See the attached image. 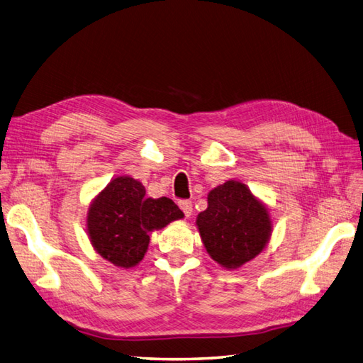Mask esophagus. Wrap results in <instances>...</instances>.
<instances>
[{"mask_svg": "<svg viewBox=\"0 0 363 363\" xmlns=\"http://www.w3.org/2000/svg\"><path fill=\"white\" fill-rule=\"evenodd\" d=\"M179 207L184 211L185 218H190L191 216V213H193V203H191V201H181L179 202Z\"/></svg>", "mask_w": 363, "mask_h": 363, "instance_id": "obj_1", "label": "esophagus"}]
</instances>
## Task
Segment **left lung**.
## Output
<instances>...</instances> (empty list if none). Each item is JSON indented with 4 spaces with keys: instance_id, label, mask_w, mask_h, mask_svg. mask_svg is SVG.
<instances>
[{
    "instance_id": "8db88e82",
    "label": "left lung",
    "mask_w": 363,
    "mask_h": 363,
    "mask_svg": "<svg viewBox=\"0 0 363 363\" xmlns=\"http://www.w3.org/2000/svg\"><path fill=\"white\" fill-rule=\"evenodd\" d=\"M207 210L196 218V227L213 261L236 270L255 259L272 238L273 222L265 203L244 182L230 179L213 189Z\"/></svg>"
}]
</instances>
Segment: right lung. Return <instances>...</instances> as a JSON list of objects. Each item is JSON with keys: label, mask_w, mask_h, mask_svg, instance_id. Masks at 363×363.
Listing matches in <instances>:
<instances>
[{"label": "right lung", "mask_w": 363, "mask_h": 363, "mask_svg": "<svg viewBox=\"0 0 363 363\" xmlns=\"http://www.w3.org/2000/svg\"><path fill=\"white\" fill-rule=\"evenodd\" d=\"M184 218L170 198H147L144 185L130 176L111 179L91 201L87 235L95 252L121 268H132L147 253L150 233Z\"/></svg>", "instance_id": "right-lung-1"}]
</instances>
